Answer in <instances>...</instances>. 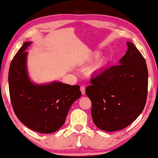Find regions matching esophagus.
Segmentation results:
<instances>
[{
  "instance_id": "1",
  "label": "esophagus",
  "mask_w": 158,
  "mask_h": 158,
  "mask_svg": "<svg viewBox=\"0 0 158 158\" xmlns=\"http://www.w3.org/2000/svg\"><path fill=\"white\" fill-rule=\"evenodd\" d=\"M80 90H81V94L83 95H84L85 94V88L84 86H81V88H80Z\"/></svg>"
}]
</instances>
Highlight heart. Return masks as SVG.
<instances>
[{
  "instance_id": "obj_1",
  "label": "heart",
  "mask_w": 158,
  "mask_h": 158,
  "mask_svg": "<svg viewBox=\"0 0 158 158\" xmlns=\"http://www.w3.org/2000/svg\"><path fill=\"white\" fill-rule=\"evenodd\" d=\"M98 53L97 52H95V53L91 55L89 57V60H94V58L98 57ZM107 63V60L106 57L104 56H101L99 57L97 59L93 64L92 65V66L90 68V70L92 73H97L99 72L103 68L106 66V64Z\"/></svg>"
}]
</instances>
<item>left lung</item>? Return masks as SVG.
<instances>
[{
    "label": "left lung",
    "instance_id": "left-lung-1",
    "mask_svg": "<svg viewBox=\"0 0 158 158\" xmlns=\"http://www.w3.org/2000/svg\"><path fill=\"white\" fill-rule=\"evenodd\" d=\"M127 51L118 65L109 67L91 79L85 94L92 102V120L105 131L123 129L136 119L146 104L148 70L135 45L127 42Z\"/></svg>",
    "mask_w": 158,
    "mask_h": 158
}]
</instances>
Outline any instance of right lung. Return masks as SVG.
Here are the masks:
<instances>
[{
  "instance_id": "right-lung-1",
  "label": "right lung",
  "mask_w": 158,
  "mask_h": 158,
  "mask_svg": "<svg viewBox=\"0 0 158 158\" xmlns=\"http://www.w3.org/2000/svg\"><path fill=\"white\" fill-rule=\"evenodd\" d=\"M31 44L24 42L11 62L8 75L11 102L15 115L24 125L41 134H51L64 124L71 106L81 92L77 85L33 83L28 73L25 52Z\"/></svg>"
}]
</instances>
